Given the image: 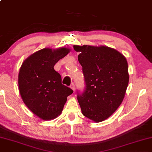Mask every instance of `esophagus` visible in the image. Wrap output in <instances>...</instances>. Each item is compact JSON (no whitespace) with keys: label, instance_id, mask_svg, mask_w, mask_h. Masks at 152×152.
<instances>
[{"label":"esophagus","instance_id":"esophagus-1","mask_svg":"<svg viewBox=\"0 0 152 152\" xmlns=\"http://www.w3.org/2000/svg\"><path fill=\"white\" fill-rule=\"evenodd\" d=\"M70 88H71L72 89H73V91H75V85H74V84H71V85L70 86Z\"/></svg>","mask_w":152,"mask_h":152}]
</instances>
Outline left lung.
<instances>
[{
	"label": "left lung",
	"instance_id": "left-lung-1",
	"mask_svg": "<svg viewBox=\"0 0 152 152\" xmlns=\"http://www.w3.org/2000/svg\"><path fill=\"white\" fill-rule=\"evenodd\" d=\"M79 52L86 88L77 99L83 116L96 123L115 112L125 98L129 75L125 56L105 46H73Z\"/></svg>",
	"mask_w": 152,
	"mask_h": 152
}]
</instances>
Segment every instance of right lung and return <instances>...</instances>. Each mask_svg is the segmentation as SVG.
Returning <instances> with one entry per match:
<instances>
[{"instance_id":"add662e5","label":"right lung","mask_w":152,"mask_h":152,"mask_svg":"<svg viewBox=\"0 0 152 152\" xmlns=\"http://www.w3.org/2000/svg\"><path fill=\"white\" fill-rule=\"evenodd\" d=\"M68 48H44L25 60L18 75L19 91L26 106L42 120L54 119L61 114L67 97L73 91L61 83L54 66L67 55Z\"/></svg>"}]
</instances>
